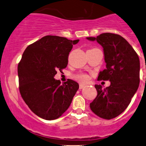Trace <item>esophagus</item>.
<instances>
[{
	"instance_id": "34e87169",
	"label": "esophagus",
	"mask_w": 146,
	"mask_h": 146,
	"mask_svg": "<svg viewBox=\"0 0 146 146\" xmlns=\"http://www.w3.org/2000/svg\"><path fill=\"white\" fill-rule=\"evenodd\" d=\"M83 88H85V85H82V84H80V85H79V89L81 90Z\"/></svg>"
}]
</instances>
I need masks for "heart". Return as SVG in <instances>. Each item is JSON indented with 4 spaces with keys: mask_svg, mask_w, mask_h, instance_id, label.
I'll use <instances>...</instances> for the list:
<instances>
[{
    "mask_svg": "<svg viewBox=\"0 0 146 146\" xmlns=\"http://www.w3.org/2000/svg\"><path fill=\"white\" fill-rule=\"evenodd\" d=\"M75 78H76V80L81 82H88L90 79L89 76L87 74H85V73H80V74L76 75Z\"/></svg>",
    "mask_w": 146,
    "mask_h": 146,
    "instance_id": "1",
    "label": "heart"
}]
</instances>
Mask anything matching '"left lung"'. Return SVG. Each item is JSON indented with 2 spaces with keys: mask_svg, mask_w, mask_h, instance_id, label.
<instances>
[{
  "mask_svg": "<svg viewBox=\"0 0 146 146\" xmlns=\"http://www.w3.org/2000/svg\"><path fill=\"white\" fill-rule=\"evenodd\" d=\"M96 40L104 50L106 69L100 73L98 80H110L106 88L95 85L97 98L90 104L91 110L100 118L111 119L121 114L130 104L140 82V60L129 42L120 35L102 33Z\"/></svg>",
  "mask_w": 146,
  "mask_h": 146,
  "instance_id": "left-lung-1",
  "label": "left lung"
}]
</instances>
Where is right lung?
Listing matches in <instances>:
<instances>
[{"label": "right lung", "instance_id": "right-lung-1", "mask_svg": "<svg viewBox=\"0 0 146 146\" xmlns=\"http://www.w3.org/2000/svg\"><path fill=\"white\" fill-rule=\"evenodd\" d=\"M79 42L47 35L25 50L17 66L19 90L23 100L33 113L46 120L59 118L68 110L79 88L68 80H55L58 70L66 68L69 53Z\"/></svg>", "mask_w": 146, "mask_h": 146}]
</instances>
